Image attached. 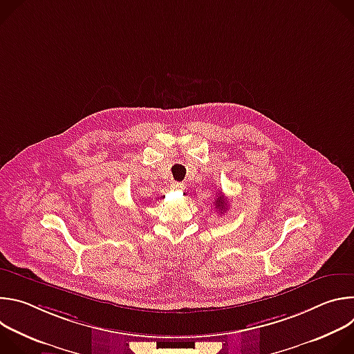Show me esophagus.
I'll list each match as a JSON object with an SVG mask.
<instances>
[{
    "mask_svg": "<svg viewBox=\"0 0 354 354\" xmlns=\"http://www.w3.org/2000/svg\"><path fill=\"white\" fill-rule=\"evenodd\" d=\"M172 187H174L175 190H185V185H183V183H180V182H175V183H172Z\"/></svg>",
    "mask_w": 354,
    "mask_h": 354,
    "instance_id": "34e87169",
    "label": "esophagus"
}]
</instances>
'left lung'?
<instances>
[{
	"label": "left lung",
	"instance_id": "8db88e82",
	"mask_svg": "<svg viewBox=\"0 0 354 354\" xmlns=\"http://www.w3.org/2000/svg\"><path fill=\"white\" fill-rule=\"evenodd\" d=\"M214 203H216L217 210L221 212V213H224V212L227 210V207H228V205H227V197H224V194H220V193H218L217 200L214 201Z\"/></svg>",
	"mask_w": 354,
	"mask_h": 354
}]
</instances>
